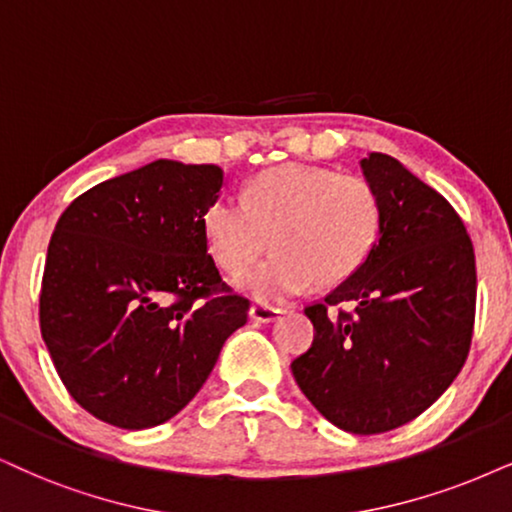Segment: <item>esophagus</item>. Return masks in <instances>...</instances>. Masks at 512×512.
<instances>
[{
	"mask_svg": "<svg viewBox=\"0 0 512 512\" xmlns=\"http://www.w3.org/2000/svg\"><path fill=\"white\" fill-rule=\"evenodd\" d=\"M250 319L257 321V323H269L274 321L278 314H281V309L274 307V304H262V302H255L250 304Z\"/></svg>",
	"mask_w": 512,
	"mask_h": 512,
	"instance_id": "esophagus-1",
	"label": "esophagus"
}]
</instances>
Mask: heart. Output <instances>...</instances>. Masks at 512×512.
Returning a JSON list of instances; mask_svg holds the SVG:
<instances>
[{
	"label": "heart",
	"mask_w": 512,
	"mask_h": 512,
	"mask_svg": "<svg viewBox=\"0 0 512 512\" xmlns=\"http://www.w3.org/2000/svg\"><path fill=\"white\" fill-rule=\"evenodd\" d=\"M380 226L383 203L371 181L316 165L255 174L243 203L217 198L200 217L210 257L229 274L248 269L271 238L274 255L238 278V286L260 300L300 293L309 281H345L368 260Z\"/></svg>",
	"instance_id": "b5f03b06"
}]
</instances>
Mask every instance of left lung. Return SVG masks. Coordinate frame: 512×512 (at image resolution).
I'll return each mask as SVG.
<instances>
[{
    "label": "left lung",
    "mask_w": 512,
    "mask_h": 512,
    "mask_svg": "<svg viewBox=\"0 0 512 512\" xmlns=\"http://www.w3.org/2000/svg\"><path fill=\"white\" fill-rule=\"evenodd\" d=\"M383 203L368 260L304 307L314 340L293 368L316 411L352 435L418 418L454 383L475 328V250L463 219L399 160H361ZM349 303L352 310H345Z\"/></svg>",
    "instance_id": "obj_1"
}]
</instances>
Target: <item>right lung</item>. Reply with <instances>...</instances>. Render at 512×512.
<instances>
[{"instance_id":"1","label":"right lung","mask_w":512,"mask_h":512,"mask_svg":"<svg viewBox=\"0 0 512 512\" xmlns=\"http://www.w3.org/2000/svg\"><path fill=\"white\" fill-rule=\"evenodd\" d=\"M217 165L155 160L84 191L58 217L44 262L40 328L58 378L103 423H165L203 387L248 321L208 255L200 217Z\"/></svg>"}]
</instances>
